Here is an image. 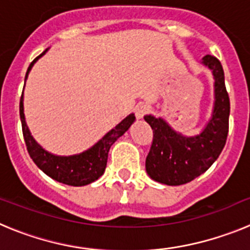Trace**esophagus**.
Here are the masks:
<instances>
[{"instance_id": "1", "label": "esophagus", "mask_w": 250, "mask_h": 250, "mask_svg": "<svg viewBox=\"0 0 250 250\" xmlns=\"http://www.w3.org/2000/svg\"><path fill=\"white\" fill-rule=\"evenodd\" d=\"M149 112V106L146 105V104H138L135 107V116L136 119H143L145 116V115Z\"/></svg>"}]
</instances>
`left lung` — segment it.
<instances>
[{"label":"left lung","instance_id":"1","mask_svg":"<svg viewBox=\"0 0 250 250\" xmlns=\"http://www.w3.org/2000/svg\"><path fill=\"white\" fill-rule=\"evenodd\" d=\"M200 63L209 68L213 76L214 101L210 118L198 134L184 135L161 116H144L154 134L145 169L152 180L161 184L175 187L202 175L219 158L227 141L230 103L224 71L219 60L210 55L203 57Z\"/></svg>","mask_w":250,"mask_h":250}]
</instances>
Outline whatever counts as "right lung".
<instances>
[{"instance_id": "add662e5", "label": "right lung", "mask_w": 250, "mask_h": 250, "mask_svg": "<svg viewBox=\"0 0 250 250\" xmlns=\"http://www.w3.org/2000/svg\"><path fill=\"white\" fill-rule=\"evenodd\" d=\"M47 51L48 48H46L42 54L37 56L28 66L25 76V83L31 68L34 67L39 59H41ZM20 118H21L22 132H23L27 151L31 159L37 165V167L42 170L46 175L52 178L56 182L71 185V187H83V185L91 184L92 182L98 180L103 175L106 164H107V155H109V150L111 145L120 136H123L135 121V115H127L126 118L121 120L114 129L106 132L98 143H95L91 147H89L85 151L74 154V155H55L52 152L43 149L35 140L34 136L31 135L30 129L26 124L23 91H22L21 101H20Z\"/></svg>"}]
</instances>
